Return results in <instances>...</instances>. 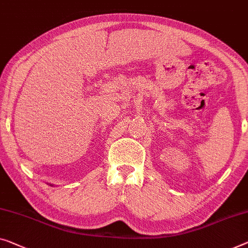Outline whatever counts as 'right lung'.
Returning a JSON list of instances; mask_svg holds the SVG:
<instances>
[{
    "instance_id": "right-lung-1",
    "label": "right lung",
    "mask_w": 248,
    "mask_h": 248,
    "mask_svg": "<svg viewBox=\"0 0 248 248\" xmlns=\"http://www.w3.org/2000/svg\"><path fill=\"white\" fill-rule=\"evenodd\" d=\"M50 186H53V185H52V184H50Z\"/></svg>"
}]
</instances>
